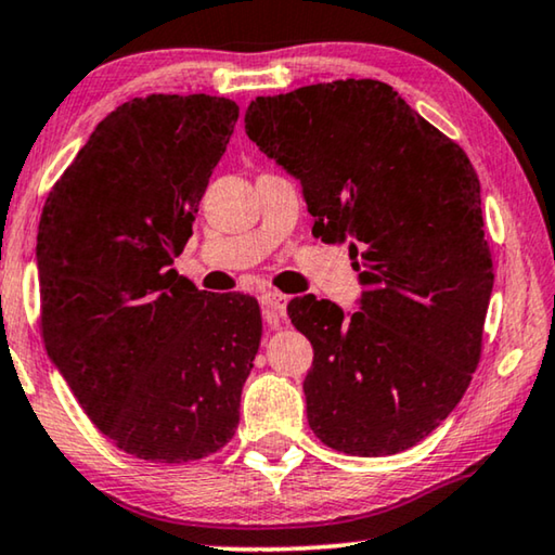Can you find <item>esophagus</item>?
Returning <instances> with one entry per match:
<instances>
[{"label": "esophagus", "instance_id": "34e87169", "mask_svg": "<svg viewBox=\"0 0 555 555\" xmlns=\"http://www.w3.org/2000/svg\"><path fill=\"white\" fill-rule=\"evenodd\" d=\"M262 307H266V322L270 330H278L280 322L285 318L287 310V297L283 293H266L260 297Z\"/></svg>", "mask_w": 555, "mask_h": 555}]
</instances>
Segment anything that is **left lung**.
Masks as SVG:
<instances>
[{
  "label": "left lung",
  "mask_w": 555,
  "mask_h": 555,
  "mask_svg": "<svg viewBox=\"0 0 555 555\" xmlns=\"http://www.w3.org/2000/svg\"><path fill=\"white\" fill-rule=\"evenodd\" d=\"M245 133L300 181L312 235L347 243L364 285L360 312L312 295L287 305L314 349L310 429L352 456L420 444L481 354L493 266L472 160L374 79L258 96Z\"/></svg>",
  "instance_id": "8db88e82"
}]
</instances>
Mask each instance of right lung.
Here are the masks:
<instances>
[{
	"label": "right lung",
	"mask_w": 555,
	"mask_h": 555,
	"mask_svg": "<svg viewBox=\"0 0 555 555\" xmlns=\"http://www.w3.org/2000/svg\"><path fill=\"white\" fill-rule=\"evenodd\" d=\"M237 104L151 93L101 121L39 220L49 360L89 420L146 462L225 447L258 354V300L198 289L170 268L225 153Z\"/></svg>",
	"instance_id": "right-lung-1"
}]
</instances>
